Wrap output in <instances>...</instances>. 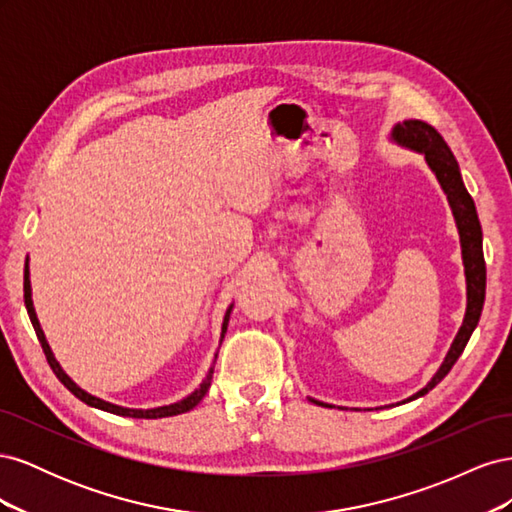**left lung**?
Returning a JSON list of instances; mask_svg holds the SVG:
<instances>
[{"label": "left lung", "instance_id": "8db88e82", "mask_svg": "<svg viewBox=\"0 0 512 512\" xmlns=\"http://www.w3.org/2000/svg\"><path fill=\"white\" fill-rule=\"evenodd\" d=\"M393 138L399 145H406L410 149L425 153L427 164L431 166L433 173H436V177L442 185V190L448 196V203H451L455 220H457L459 237H461L463 265H466V280H468L466 320H463L451 350H448L442 367L438 369V374L433 376V380L425 386V389H421L416 395H412L408 399V401H412L416 397H423L425 393H429L433 389V386L444 380V376L457 363L463 348H466V344L470 342V335H472V331L476 329V324L480 320V312H483L487 269H485V256H483V230H480L474 200L468 194L466 185H463L461 173H459V164L453 156V151L448 149V145L444 143V138L440 136V132L433 126H429V123H425V121L408 119L404 123H397V126L393 128ZM312 401H314V404H320V401H316V399H312ZM320 406H327V404H320Z\"/></svg>", "mask_w": 512, "mask_h": 512}]
</instances>
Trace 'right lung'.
<instances>
[{
  "label": "right lung",
  "mask_w": 512,
  "mask_h": 512,
  "mask_svg": "<svg viewBox=\"0 0 512 512\" xmlns=\"http://www.w3.org/2000/svg\"><path fill=\"white\" fill-rule=\"evenodd\" d=\"M23 290H25V307H27L29 320H32V324H34V331H36V335H38V342H40V346H42V350H44L46 361H49V365H51V369H53V374L59 378V382L64 384L72 395H76L81 401H85L87 406H94V408H100V410H106V412H113V414H119V416H132V418H164V416H175V414L190 412V410L198 404V401L207 395L209 386H211V378H213V367L209 369V374H207L205 382L200 384V389H196L190 397H185V399L177 401V404H173V406H162V408H153V410H132V408H121V406H115V404H108V401H104V399H98V397H94V395L85 393L83 389H79V386H76V384L64 374V369L59 367V363L55 361V356H53L49 344H46V337H44V333H42V329H40V322H38L36 312H34L32 286H29V269H27V265H25ZM228 316H230V309L226 312V318H224V324H222V337H224L226 327H228ZM215 359H218V356H215ZM213 365H215V363H213Z\"/></svg>",
  "instance_id": "1"
}]
</instances>
